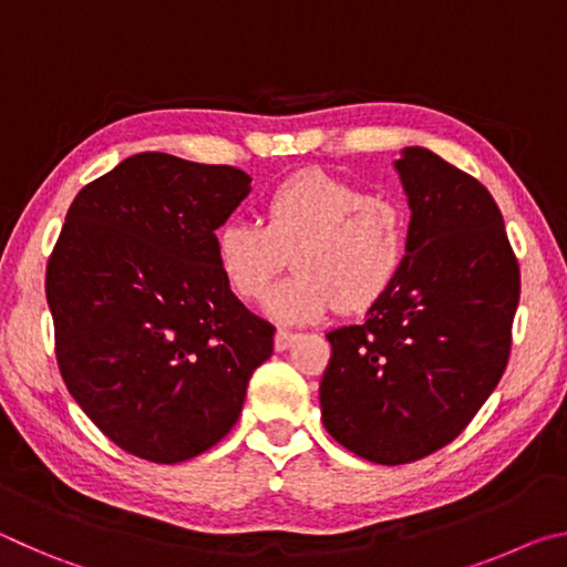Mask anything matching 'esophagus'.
<instances>
[{"label": "esophagus", "mask_w": 567, "mask_h": 567, "mask_svg": "<svg viewBox=\"0 0 567 567\" xmlns=\"http://www.w3.org/2000/svg\"><path fill=\"white\" fill-rule=\"evenodd\" d=\"M297 338L295 332H290V330H277L275 332V350L277 352H282V350H287L292 344V340Z\"/></svg>", "instance_id": "1"}]
</instances>
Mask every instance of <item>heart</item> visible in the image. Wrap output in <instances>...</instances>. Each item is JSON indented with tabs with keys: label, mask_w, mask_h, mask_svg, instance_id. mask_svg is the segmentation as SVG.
<instances>
[{
	"label": "heart",
	"mask_w": 567,
	"mask_h": 567,
	"mask_svg": "<svg viewBox=\"0 0 567 567\" xmlns=\"http://www.w3.org/2000/svg\"><path fill=\"white\" fill-rule=\"evenodd\" d=\"M287 255L295 275L267 297L272 320L312 322L334 305L358 312L388 290L405 260V219L390 199L328 172H300L267 192L262 225L229 219L215 235L219 272L249 302L270 292Z\"/></svg>",
	"instance_id": "heart-1"
}]
</instances>
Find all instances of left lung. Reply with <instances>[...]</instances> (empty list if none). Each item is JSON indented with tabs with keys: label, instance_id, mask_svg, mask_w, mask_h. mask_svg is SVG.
<instances>
[{
	"label": "left lung",
	"instance_id": "8db88e82",
	"mask_svg": "<svg viewBox=\"0 0 567 567\" xmlns=\"http://www.w3.org/2000/svg\"><path fill=\"white\" fill-rule=\"evenodd\" d=\"M395 169L408 195L405 260L360 324L330 330L320 382L328 433L378 465L435 453L501 382L520 270L495 199L427 147Z\"/></svg>",
	"mask_w": 567,
	"mask_h": 567
}]
</instances>
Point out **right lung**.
Masks as SVG:
<instances>
[{
    "label": "right lung",
    "mask_w": 567,
    "mask_h": 567,
    "mask_svg": "<svg viewBox=\"0 0 567 567\" xmlns=\"http://www.w3.org/2000/svg\"><path fill=\"white\" fill-rule=\"evenodd\" d=\"M249 182L237 167L132 155L80 189L47 265L66 390L150 463L219 443L272 354L275 328L245 310L215 257V229Z\"/></svg>",
    "instance_id": "obj_1"
}]
</instances>
